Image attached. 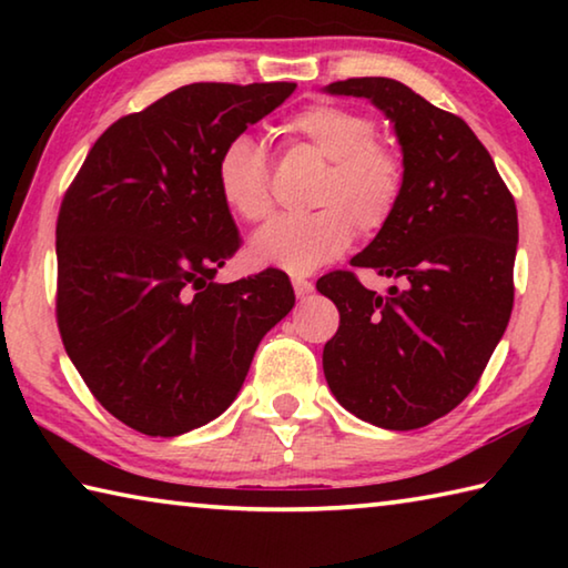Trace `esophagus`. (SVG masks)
<instances>
[{
    "label": "esophagus",
    "instance_id": "1",
    "mask_svg": "<svg viewBox=\"0 0 568 568\" xmlns=\"http://www.w3.org/2000/svg\"><path fill=\"white\" fill-rule=\"evenodd\" d=\"M293 287L297 297H305L307 293H313V283L305 281V277H293Z\"/></svg>",
    "mask_w": 568,
    "mask_h": 568
}]
</instances>
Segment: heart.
<instances>
[{
  "mask_svg": "<svg viewBox=\"0 0 568 568\" xmlns=\"http://www.w3.org/2000/svg\"><path fill=\"white\" fill-rule=\"evenodd\" d=\"M293 145L328 162L315 190L311 215H283L250 240V261L291 275H307L335 261L361 233H376L396 213L403 192V160L376 140V122L345 104L318 102L283 122ZM215 185L237 217L257 223L271 215L273 195L261 142L235 134L220 150Z\"/></svg>",
  "mask_w": 568,
  "mask_h": 568,
  "instance_id": "1",
  "label": "heart"
}]
</instances>
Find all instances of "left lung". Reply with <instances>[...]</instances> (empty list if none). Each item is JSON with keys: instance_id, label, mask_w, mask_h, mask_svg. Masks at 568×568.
I'll return each mask as SVG.
<instances>
[{"instance_id": "obj_1", "label": "left lung", "mask_w": 568, "mask_h": 568, "mask_svg": "<svg viewBox=\"0 0 568 568\" xmlns=\"http://www.w3.org/2000/svg\"><path fill=\"white\" fill-rule=\"evenodd\" d=\"M323 92L371 100L403 155L396 213L351 261L400 287L378 295L348 271L321 277L341 313L325 381L365 423L423 428L474 390L511 318L516 203L474 130L403 82L353 77Z\"/></svg>"}]
</instances>
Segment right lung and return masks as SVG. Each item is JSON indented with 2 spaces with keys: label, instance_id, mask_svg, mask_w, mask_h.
Masks as SVG:
<instances>
[{
  "label": "right lung",
  "instance_id": "right-lung-1",
  "mask_svg": "<svg viewBox=\"0 0 568 568\" xmlns=\"http://www.w3.org/2000/svg\"><path fill=\"white\" fill-rule=\"evenodd\" d=\"M293 82H195L104 130L57 217V325L92 396L172 438L237 398L263 335L295 305L281 271L220 285L240 247L215 185L225 142Z\"/></svg>",
  "mask_w": 568,
  "mask_h": 568
}]
</instances>
